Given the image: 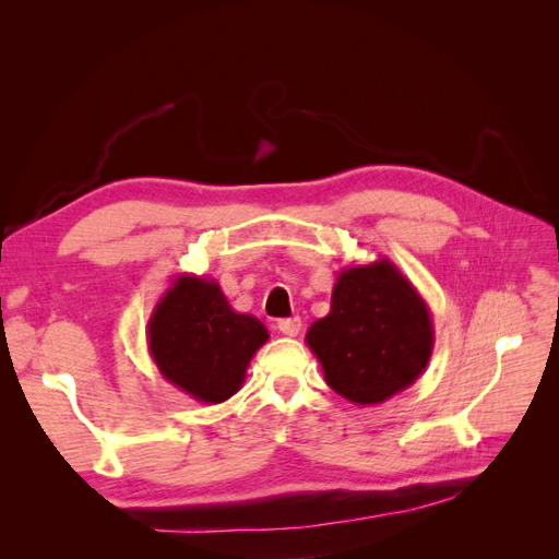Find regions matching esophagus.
I'll return each mask as SVG.
<instances>
[{"label":"esophagus","mask_w":559,"mask_h":559,"mask_svg":"<svg viewBox=\"0 0 559 559\" xmlns=\"http://www.w3.org/2000/svg\"><path fill=\"white\" fill-rule=\"evenodd\" d=\"M277 329H280V333H284V335L296 337V335L300 333V329H302V321H300L298 317H294V319H282V321H277Z\"/></svg>","instance_id":"34e87169"}]
</instances>
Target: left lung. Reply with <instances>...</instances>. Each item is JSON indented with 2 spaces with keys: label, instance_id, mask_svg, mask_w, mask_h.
Segmentation results:
<instances>
[{
  "label": "left lung",
  "instance_id": "1",
  "mask_svg": "<svg viewBox=\"0 0 559 559\" xmlns=\"http://www.w3.org/2000/svg\"><path fill=\"white\" fill-rule=\"evenodd\" d=\"M306 343L333 392L349 403L378 405L425 373L433 321L411 280L380 259L337 273L331 312L308 329Z\"/></svg>",
  "mask_w": 559,
  "mask_h": 559
}]
</instances>
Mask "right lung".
<instances>
[{
    "instance_id": "obj_1",
    "label": "right lung",
    "mask_w": 559,
    "mask_h": 559,
    "mask_svg": "<svg viewBox=\"0 0 559 559\" xmlns=\"http://www.w3.org/2000/svg\"><path fill=\"white\" fill-rule=\"evenodd\" d=\"M270 337L253 314L235 312L216 280L177 275L146 324L160 376L200 403L238 394L253 354Z\"/></svg>"
}]
</instances>
